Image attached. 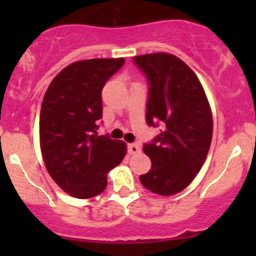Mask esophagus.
Masks as SVG:
<instances>
[{
	"mask_svg": "<svg viewBox=\"0 0 256 256\" xmlns=\"http://www.w3.org/2000/svg\"><path fill=\"white\" fill-rule=\"evenodd\" d=\"M128 151L130 154H138L141 152V147L138 144H128Z\"/></svg>",
	"mask_w": 256,
	"mask_h": 256,
	"instance_id": "obj_1",
	"label": "esophagus"
}]
</instances>
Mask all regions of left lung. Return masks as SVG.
I'll list each match as a JSON object with an SVG mask.
<instances>
[{
    "label": "left lung",
    "instance_id": "1",
    "mask_svg": "<svg viewBox=\"0 0 256 256\" xmlns=\"http://www.w3.org/2000/svg\"><path fill=\"white\" fill-rule=\"evenodd\" d=\"M132 60L148 82L147 125L162 128L152 142L144 144L152 166L140 180L156 194H176L207 158L213 134L210 106L194 72L177 56L152 53Z\"/></svg>",
    "mask_w": 256,
    "mask_h": 256
}]
</instances>
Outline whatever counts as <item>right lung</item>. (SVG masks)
Here are the masks:
<instances>
[{
	"instance_id": "add662e5",
	"label": "right lung",
	"mask_w": 256,
	"mask_h": 256,
	"mask_svg": "<svg viewBox=\"0 0 256 256\" xmlns=\"http://www.w3.org/2000/svg\"><path fill=\"white\" fill-rule=\"evenodd\" d=\"M125 63L124 58L72 63L49 84L40 118L43 161L56 184L80 200L100 194L106 174L121 164L126 144L98 136L102 90Z\"/></svg>"
}]
</instances>
